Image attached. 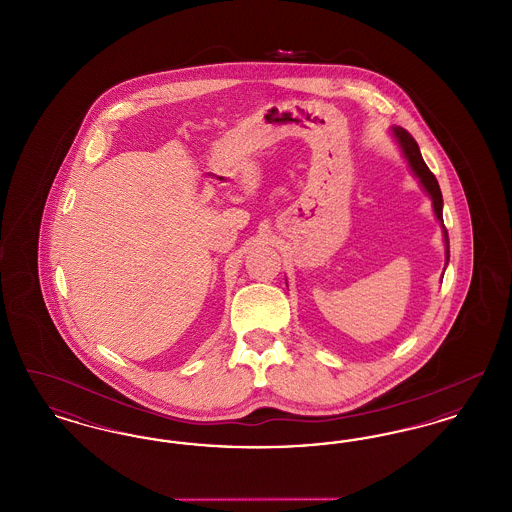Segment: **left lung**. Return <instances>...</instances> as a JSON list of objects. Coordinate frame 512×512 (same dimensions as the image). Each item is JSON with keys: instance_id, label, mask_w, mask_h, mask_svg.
Here are the masks:
<instances>
[{"instance_id": "left-lung-1", "label": "left lung", "mask_w": 512, "mask_h": 512, "mask_svg": "<svg viewBox=\"0 0 512 512\" xmlns=\"http://www.w3.org/2000/svg\"><path fill=\"white\" fill-rule=\"evenodd\" d=\"M391 132H393L397 144L401 147V151H403V155H405V159H407V163H409V167H411L414 176L420 180V184H422V188L426 190V194L432 197V205H434L436 219H438L439 222H441V226H443V197H441V190H439L436 176L426 167V163H424V159H422V155H420L418 144L414 142L413 136H411L405 128L395 126V128H391ZM443 236H445V261L449 263V238H447L445 226H443Z\"/></svg>"}]
</instances>
